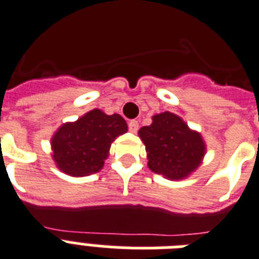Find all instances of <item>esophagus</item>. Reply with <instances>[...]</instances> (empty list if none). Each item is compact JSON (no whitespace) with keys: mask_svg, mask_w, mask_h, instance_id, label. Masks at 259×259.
<instances>
[{"mask_svg":"<svg viewBox=\"0 0 259 259\" xmlns=\"http://www.w3.org/2000/svg\"><path fill=\"white\" fill-rule=\"evenodd\" d=\"M138 127H140V123H138V121H136V119H132L129 122V130L132 132V133H136L137 130H138Z\"/></svg>","mask_w":259,"mask_h":259,"instance_id":"obj_1","label":"esophagus"}]
</instances>
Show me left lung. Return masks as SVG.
Segmentation results:
<instances>
[{
    "instance_id": "obj_1",
    "label": "left lung",
    "mask_w": 259,
    "mask_h": 259,
    "mask_svg": "<svg viewBox=\"0 0 259 259\" xmlns=\"http://www.w3.org/2000/svg\"><path fill=\"white\" fill-rule=\"evenodd\" d=\"M153 122L138 130L148 154V166L167 180L188 178L198 169L206 154L202 136L191 130L180 115L163 111L151 117Z\"/></svg>"
}]
</instances>
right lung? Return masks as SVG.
<instances>
[{
    "mask_svg": "<svg viewBox=\"0 0 259 259\" xmlns=\"http://www.w3.org/2000/svg\"><path fill=\"white\" fill-rule=\"evenodd\" d=\"M127 132L119 114L93 109L74 122H66L52 137V158L62 173L85 177L98 173L109 157L111 144Z\"/></svg>",
    "mask_w": 259,
    "mask_h": 259,
    "instance_id": "add662e5",
    "label": "right lung"
}]
</instances>
